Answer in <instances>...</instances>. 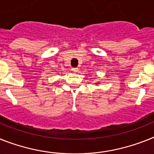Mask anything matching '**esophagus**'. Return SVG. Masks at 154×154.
I'll list each match as a JSON object with an SVG mask.
<instances>
[{"label": "esophagus", "mask_w": 154, "mask_h": 154, "mask_svg": "<svg viewBox=\"0 0 154 154\" xmlns=\"http://www.w3.org/2000/svg\"><path fill=\"white\" fill-rule=\"evenodd\" d=\"M78 68H72V69H71V70L72 71H73V72H77V71H78Z\"/></svg>", "instance_id": "34e87169"}]
</instances>
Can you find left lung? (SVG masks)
Segmentation results:
<instances>
[{
    "instance_id": "1",
    "label": "left lung",
    "mask_w": 154,
    "mask_h": 154,
    "mask_svg": "<svg viewBox=\"0 0 154 154\" xmlns=\"http://www.w3.org/2000/svg\"><path fill=\"white\" fill-rule=\"evenodd\" d=\"M96 85H99V83H96Z\"/></svg>"
}]
</instances>
